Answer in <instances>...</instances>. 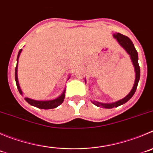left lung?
<instances>
[{"label":"left lung","instance_id":"1","mask_svg":"<svg viewBox=\"0 0 153 153\" xmlns=\"http://www.w3.org/2000/svg\"><path fill=\"white\" fill-rule=\"evenodd\" d=\"M113 37L117 40V41L118 42V44L124 48V49L126 51V52L131 56V61L133 62V65L134 66L135 69V73H136V76H135V81L134 85L133 86L132 90L131 91V92L125 97L123 99L120 100L116 101L115 102H112V103H102V102H97V101H94L92 102L94 105H96L97 106H102V108H105V109H112L113 107H118L119 105H122V104H125V102H128L134 94L135 91H136L137 88L138 82H139L140 80V69L139 64H138V53L137 51H136L134 48V45L133 44V42L131 41V40L128 37L125 36V35H122L120 33L114 34Z\"/></svg>","mask_w":153,"mask_h":153}]
</instances>
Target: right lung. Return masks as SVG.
Returning <instances> with one entry per match:
<instances>
[{"mask_svg": "<svg viewBox=\"0 0 153 153\" xmlns=\"http://www.w3.org/2000/svg\"><path fill=\"white\" fill-rule=\"evenodd\" d=\"M22 50L20 49L19 51L18 56H17V63L16 66L15 68V80L16 83L17 88L19 90V92L20 93V94L22 95V91L21 90L19 85L18 81V76H17V71H18V59L19 57L20 56L21 52H22ZM65 91L64 90L63 92L62 93L60 96L58 97L56 99L52 100H35L30 99V98L25 97V100L30 104V105H33V106L37 107V108H39V109H54V108H56L57 106H59L60 104L62 103L64 99H65Z\"/></svg>", "mask_w": 153, "mask_h": 153, "instance_id": "right-lung-1", "label": "right lung"}]
</instances>
